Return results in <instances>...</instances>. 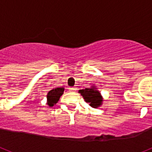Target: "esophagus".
<instances>
[{"mask_svg": "<svg viewBox=\"0 0 152 152\" xmlns=\"http://www.w3.org/2000/svg\"><path fill=\"white\" fill-rule=\"evenodd\" d=\"M69 90L70 92H75L76 90V87H70V88H69Z\"/></svg>", "mask_w": 152, "mask_h": 152, "instance_id": "34e87169", "label": "esophagus"}]
</instances>
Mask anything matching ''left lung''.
I'll use <instances>...</instances> for the list:
<instances>
[{"label": "left lung", "mask_w": 152, "mask_h": 152, "mask_svg": "<svg viewBox=\"0 0 152 152\" xmlns=\"http://www.w3.org/2000/svg\"><path fill=\"white\" fill-rule=\"evenodd\" d=\"M80 93L83 96L86 103H89L92 107H98L102 104L103 99L101 97L100 92L96 90L94 86L91 88H86L84 90H80Z\"/></svg>", "instance_id": "obj_1"}]
</instances>
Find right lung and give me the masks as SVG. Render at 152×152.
I'll use <instances>...</instances> for the list:
<instances>
[{
	"label": "right lung",
	"mask_w": 152,
	"mask_h": 152,
	"mask_svg": "<svg viewBox=\"0 0 152 152\" xmlns=\"http://www.w3.org/2000/svg\"><path fill=\"white\" fill-rule=\"evenodd\" d=\"M63 92H64V88L61 87L55 88V89H52V90L48 92V95H47L48 106L52 107L54 104H56L61 96L63 94Z\"/></svg>",
	"instance_id": "obj_1"
}]
</instances>
